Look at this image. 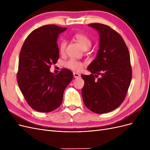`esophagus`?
<instances>
[{
  "label": "esophagus",
  "instance_id": "34e87169",
  "mask_svg": "<svg viewBox=\"0 0 150 150\" xmlns=\"http://www.w3.org/2000/svg\"><path fill=\"white\" fill-rule=\"evenodd\" d=\"M73 75L75 78H79L81 77V75L78 73H77V72H73Z\"/></svg>",
  "mask_w": 150,
  "mask_h": 150
}]
</instances>
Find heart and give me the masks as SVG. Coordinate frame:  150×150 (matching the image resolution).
Here are the masks:
<instances>
[{
    "label": "heart",
    "mask_w": 150,
    "mask_h": 150,
    "mask_svg": "<svg viewBox=\"0 0 150 150\" xmlns=\"http://www.w3.org/2000/svg\"><path fill=\"white\" fill-rule=\"evenodd\" d=\"M74 39L82 48L84 50L89 49L91 46V40L89 39L88 35H86L82 33H77L74 35ZM66 47V42L63 40L61 42L59 46V52L61 54H64ZM64 66L67 69L79 72L83 69V63L81 61H77L74 59H70L65 61L63 64Z\"/></svg>",
    "instance_id": "heart-1"
}]
</instances>
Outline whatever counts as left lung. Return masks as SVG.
<instances>
[{
	"label": "left lung",
	"mask_w": 150,
	"mask_h": 150,
	"mask_svg": "<svg viewBox=\"0 0 150 150\" xmlns=\"http://www.w3.org/2000/svg\"><path fill=\"white\" fill-rule=\"evenodd\" d=\"M99 34V49L88 66L90 75H81L84 103L98 114L112 111L125 100L132 78L130 55L121 35L110 26L99 23L88 24ZM98 75L101 78L96 79Z\"/></svg>",
	"instance_id": "1"
}]
</instances>
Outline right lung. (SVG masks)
I'll use <instances>...</instances> for the list:
<instances>
[{
  "mask_svg": "<svg viewBox=\"0 0 150 150\" xmlns=\"http://www.w3.org/2000/svg\"><path fill=\"white\" fill-rule=\"evenodd\" d=\"M66 29L54 24L43 25L32 32L21 48L17 83L27 103L37 111L49 112L59 107L64 89L73 78L67 69L57 74L49 71L59 57V34Z\"/></svg>",
  "mask_w": 150,
  "mask_h": 150,
  "instance_id": "obj_1",
  "label": "right lung"
}]
</instances>
